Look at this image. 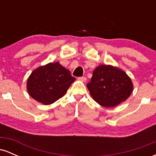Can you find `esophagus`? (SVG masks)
I'll return each instance as SVG.
<instances>
[{"mask_svg": "<svg viewBox=\"0 0 156 156\" xmlns=\"http://www.w3.org/2000/svg\"><path fill=\"white\" fill-rule=\"evenodd\" d=\"M78 79L80 80V81L86 82V80H87V78H86V77H80V78H78Z\"/></svg>", "mask_w": 156, "mask_h": 156, "instance_id": "1", "label": "esophagus"}]
</instances>
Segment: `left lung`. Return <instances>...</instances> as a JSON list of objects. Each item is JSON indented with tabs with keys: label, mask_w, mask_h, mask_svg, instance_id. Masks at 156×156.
I'll return each instance as SVG.
<instances>
[{
	"label": "left lung",
	"mask_w": 156,
	"mask_h": 156,
	"mask_svg": "<svg viewBox=\"0 0 156 156\" xmlns=\"http://www.w3.org/2000/svg\"><path fill=\"white\" fill-rule=\"evenodd\" d=\"M94 101L112 108L126 101L133 92L130 77L119 68L112 65L98 66L87 85Z\"/></svg>",
	"instance_id": "8db88e82"
}]
</instances>
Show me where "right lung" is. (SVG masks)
Wrapping results in <instances>:
<instances>
[{
	"instance_id": "obj_1",
	"label": "right lung",
	"mask_w": 156,
	"mask_h": 156,
	"mask_svg": "<svg viewBox=\"0 0 156 156\" xmlns=\"http://www.w3.org/2000/svg\"><path fill=\"white\" fill-rule=\"evenodd\" d=\"M75 80L58 62L49 63L31 73L27 80V90L37 101L50 105L62 98Z\"/></svg>"
}]
</instances>
